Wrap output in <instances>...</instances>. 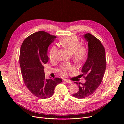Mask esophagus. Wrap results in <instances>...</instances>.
<instances>
[{
	"mask_svg": "<svg viewBox=\"0 0 124 124\" xmlns=\"http://www.w3.org/2000/svg\"><path fill=\"white\" fill-rule=\"evenodd\" d=\"M64 81H65L66 82H67V83H69V84H71V83H72V82H71V81H70V80H67V79H65Z\"/></svg>",
	"mask_w": 124,
	"mask_h": 124,
	"instance_id": "1",
	"label": "esophagus"
}]
</instances>
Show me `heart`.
I'll return each mask as SVG.
<instances>
[{
    "label": "heart",
    "mask_w": 124,
    "mask_h": 124,
    "mask_svg": "<svg viewBox=\"0 0 124 124\" xmlns=\"http://www.w3.org/2000/svg\"><path fill=\"white\" fill-rule=\"evenodd\" d=\"M59 44L65 48L71 55L73 61L77 63L83 62L86 57L87 54V48L80 45V42L76 36H70L62 39L59 41ZM57 53V47L52 46L49 52V58L51 60H54ZM72 69V67L68 64H63L61 66V72L66 74L67 71Z\"/></svg>",
    "instance_id": "1"
}]
</instances>
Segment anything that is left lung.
I'll return each instance as SVG.
<instances>
[{
    "label": "left lung",
    "mask_w": 124,
    "mask_h": 124,
    "mask_svg": "<svg viewBox=\"0 0 124 124\" xmlns=\"http://www.w3.org/2000/svg\"><path fill=\"white\" fill-rule=\"evenodd\" d=\"M88 42V57L82 69L84 83L75 82L79 87L78 93L72 96L82 99L92 95L102 81L106 68V52L103 45L96 37L87 33L83 35Z\"/></svg>",
    "instance_id": "obj_1"
}]
</instances>
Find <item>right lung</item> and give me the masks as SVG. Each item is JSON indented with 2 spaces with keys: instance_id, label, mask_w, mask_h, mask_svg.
Segmentation results:
<instances>
[{
  "instance_id": "obj_1",
  "label": "right lung",
  "mask_w": 124,
  "mask_h": 124,
  "mask_svg": "<svg viewBox=\"0 0 124 124\" xmlns=\"http://www.w3.org/2000/svg\"><path fill=\"white\" fill-rule=\"evenodd\" d=\"M55 36L44 31L32 33L22 43L20 55L21 73L27 88L35 96L41 99L50 98L62 78L46 79L44 67L48 61V47Z\"/></svg>"
}]
</instances>
